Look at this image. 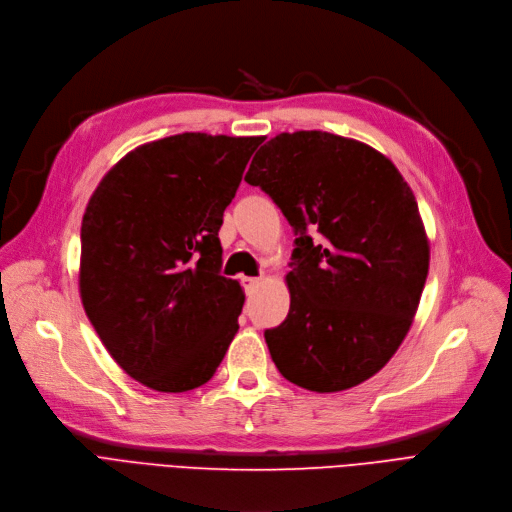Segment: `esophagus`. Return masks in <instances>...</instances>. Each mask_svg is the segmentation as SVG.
Segmentation results:
<instances>
[{
    "label": "esophagus",
    "mask_w": 512,
    "mask_h": 512,
    "mask_svg": "<svg viewBox=\"0 0 512 512\" xmlns=\"http://www.w3.org/2000/svg\"><path fill=\"white\" fill-rule=\"evenodd\" d=\"M260 283V277H241V285L243 289H246V294H250V291Z\"/></svg>",
    "instance_id": "esophagus-1"
}]
</instances>
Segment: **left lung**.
I'll use <instances>...</instances> for the list:
<instances>
[{"label": "left lung", "mask_w": 512, "mask_h": 512, "mask_svg": "<svg viewBox=\"0 0 512 512\" xmlns=\"http://www.w3.org/2000/svg\"><path fill=\"white\" fill-rule=\"evenodd\" d=\"M294 227L287 319L264 339L279 373L319 394L381 371L406 337L429 271L415 193L371 145L281 133L246 175Z\"/></svg>", "instance_id": "obj_1"}]
</instances>
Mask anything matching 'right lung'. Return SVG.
<instances>
[{"instance_id":"right-lung-1","label":"right lung","mask_w":512,"mask_h":512,"mask_svg":"<svg viewBox=\"0 0 512 512\" xmlns=\"http://www.w3.org/2000/svg\"><path fill=\"white\" fill-rule=\"evenodd\" d=\"M262 141L181 133L139 145L87 204L83 308L118 367L156 392L210 381L239 329L243 291L221 275L218 229Z\"/></svg>"}]
</instances>
